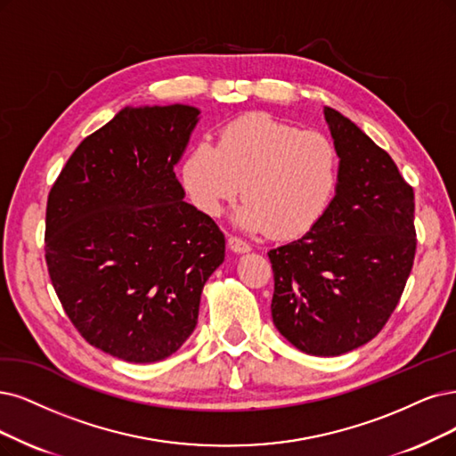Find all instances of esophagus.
Listing matches in <instances>:
<instances>
[{
	"label": "esophagus",
	"instance_id": "1",
	"mask_svg": "<svg viewBox=\"0 0 456 456\" xmlns=\"http://www.w3.org/2000/svg\"><path fill=\"white\" fill-rule=\"evenodd\" d=\"M227 246H229L231 251H234V254H248V251L251 249V246L246 240L239 239V237H229Z\"/></svg>",
	"mask_w": 456,
	"mask_h": 456
}]
</instances>
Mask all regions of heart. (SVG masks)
Instances as JSON below:
<instances>
[{"mask_svg":"<svg viewBox=\"0 0 456 456\" xmlns=\"http://www.w3.org/2000/svg\"><path fill=\"white\" fill-rule=\"evenodd\" d=\"M338 175V150L329 137L266 114L227 124L217 148L199 141L182 167L185 190L200 212L219 216L244 188L248 200L234 222L278 239L300 237L322 219Z\"/></svg>","mask_w":456,"mask_h":456,"instance_id":"b5f03b06","label":"heart"}]
</instances>
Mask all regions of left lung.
I'll return each mask as SVG.
<instances>
[{"label": "left lung", "mask_w": 456, "mask_h": 456, "mask_svg": "<svg viewBox=\"0 0 456 456\" xmlns=\"http://www.w3.org/2000/svg\"><path fill=\"white\" fill-rule=\"evenodd\" d=\"M323 112L338 185L305 237L268 251L271 310L291 346L338 357L372 340L398 305L415 257V200L385 150L338 110Z\"/></svg>", "instance_id": "1"}]
</instances>
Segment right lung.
Returning <instances> with one entry per match:
<instances>
[{"instance_id":"add662e5","label":"right lung","mask_w":456,"mask_h":456,"mask_svg":"<svg viewBox=\"0 0 456 456\" xmlns=\"http://www.w3.org/2000/svg\"><path fill=\"white\" fill-rule=\"evenodd\" d=\"M200 110L126 107L65 163L46 205L48 274L84 340L127 362L171 357L225 259L214 219L185 202L175 167Z\"/></svg>"}]
</instances>
